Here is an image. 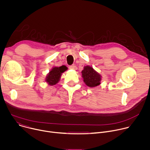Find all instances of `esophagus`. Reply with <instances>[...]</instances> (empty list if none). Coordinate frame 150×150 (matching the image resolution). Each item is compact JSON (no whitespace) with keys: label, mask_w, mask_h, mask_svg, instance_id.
Here are the masks:
<instances>
[{"label":"esophagus","mask_w":150,"mask_h":150,"mask_svg":"<svg viewBox=\"0 0 150 150\" xmlns=\"http://www.w3.org/2000/svg\"><path fill=\"white\" fill-rule=\"evenodd\" d=\"M69 68L70 69H75V66L74 65H71V66H69Z\"/></svg>","instance_id":"34e87169"}]
</instances>
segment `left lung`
Returning <instances> with one entry per match:
<instances>
[{
  "mask_svg": "<svg viewBox=\"0 0 150 150\" xmlns=\"http://www.w3.org/2000/svg\"><path fill=\"white\" fill-rule=\"evenodd\" d=\"M81 76L87 86L94 88L101 84V75L90 65L85 66L81 71Z\"/></svg>",
  "mask_w": 150,
  "mask_h": 150,
  "instance_id": "8db88e82",
  "label": "left lung"
}]
</instances>
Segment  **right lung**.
<instances>
[{
    "label": "right lung",
    "instance_id": "1",
    "mask_svg": "<svg viewBox=\"0 0 150 150\" xmlns=\"http://www.w3.org/2000/svg\"><path fill=\"white\" fill-rule=\"evenodd\" d=\"M68 68L64 65L60 67H53L47 74L45 78V82L51 86L56 85L59 82L62 74Z\"/></svg>",
    "mask_w": 150,
    "mask_h": 150
}]
</instances>
